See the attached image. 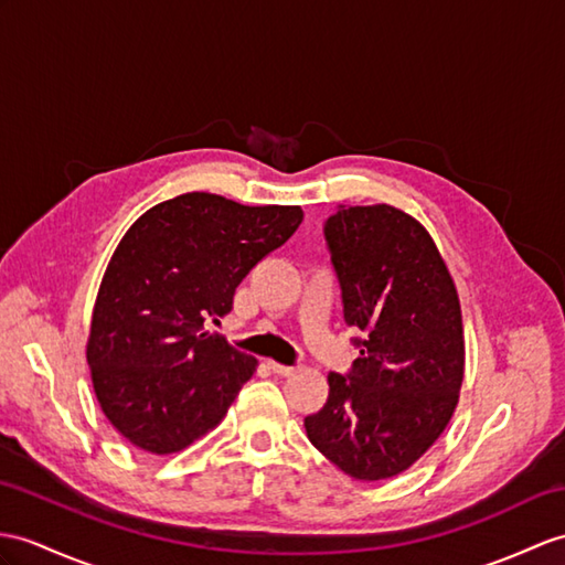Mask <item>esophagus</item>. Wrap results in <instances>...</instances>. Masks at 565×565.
Masks as SVG:
<instances>
[{"instance_id": "34e87169", "label": "esophagus", "mask_w": 565, "mask_h": 565, "mask_svg": "<svg viewBox=\"0 0 565 565\" xmlns=\"http://www.w3.org/2000/svg\"><path fill=\"white\" fill-rule=\"evenodd\" d=\"M268 369L273 371V374H278V376H292L295 371H297V366H285L280 362H268Z\"/></svg>"}]
</instances>
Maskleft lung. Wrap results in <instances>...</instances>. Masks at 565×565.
Wrapping results in <instances>:
<instances>
[{"label":"left lung","instance_id":"1","mask_svg":"<svg viewBox=\"0 0 565 565\" xmlns=\"http://www.w3.org/2000/svg\"><path fill=\"white\" fill-rule=\"evenodd\" d=\"M323 237L342 316L362 338H352L360 356L348 374H328L307 436L345 475L388 479L434 446L458 405V292L429 232L393 205L338 209Z\"/></svg>","mask_w":565,"mask_h":565}]
</instances>
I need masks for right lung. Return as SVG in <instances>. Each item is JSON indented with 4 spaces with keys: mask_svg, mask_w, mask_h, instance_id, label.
<instances>
[{
    "mask_svg": "<svg viewBox=\"0 0 565 565\" xmlns=\"http://www.w3.org/2000/svg\"><path fill=\"white\" fill-rule=\"evenodd\" d=\"M299 205H242L191 191L121 237L95 299L88 366L109 424L168 456L225 417L256 360L205 330L237 285L301 223Z\"/></svg>",
    "mask_w": 565,
    "mask_h": 565,
    "instance_id": "1",
    "label": "right lung"
}]
</instances>
